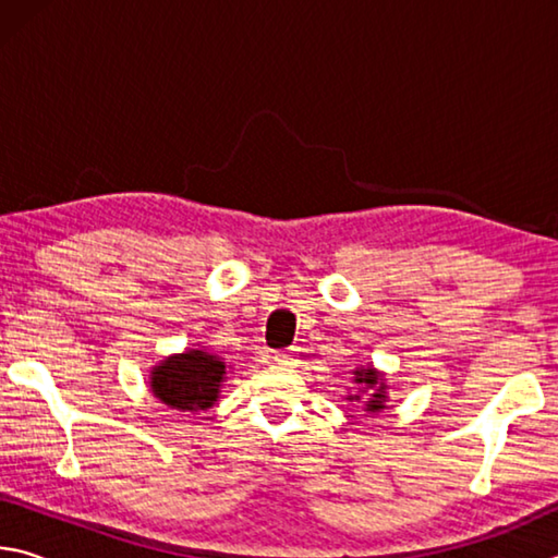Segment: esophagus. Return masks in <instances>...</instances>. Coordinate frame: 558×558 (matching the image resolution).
<instances>
[{
	"mask_svg": "<svg viewBox=\"0 0 558 558\" xmlns=\"http://www.w3.org/2000/svg\"><path fill=\"white\" fill-rule=\"evenodd\" d=\"M272 362L282 364V366H292L298 362V359H295V352H292V349H278V352H272Z\"/></svg>",
	"mask_w": 558,
	"mask_h": 558,
	"instance_id": "34e87169",
	"label": "esophagus"
}]
</instances>
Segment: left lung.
<instances>
[{
	"label": "left lung",
	"mask_w": 558,
	"mask_h": 558,
	"mask_svg": "<svg viewBox=\"0 0 558 558\" xmlns=\"http://www.w3.org/2000/svg\"><path fill=\"white\" fill-rule=\"evenodd\" d=\"M356 384H364V386H376L379 384V389H376V393H374V401H369L366 403V411H372V413H379L381 409H384V401H386V396H384V381L379 379V374H376L374 369H362V372H356V379H354ZM352 399H356L359 401V396H352Z\"/></svg>",
	"instance_id": "left-lung-1"
}]
</instances>
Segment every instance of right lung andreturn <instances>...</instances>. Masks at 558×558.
Returning <instances> with one entry per match:
<instances>
[{"label":"right lung","instance_id":"add662e5","mask_svg":"<svg viewBox=\"0 0 558 558\" xmlns=\"http://www.w3.org/2000/svg\"><path fill=\"white\" fill-rule=\"evenodd\" d=\"M223 374L226 364L219 356L192 349V352L167 359L162 366H157L149 386L169 409L206 411L219 396Z\"/></svg>","mask_w":558,"mask_h":558}]
</instances>
